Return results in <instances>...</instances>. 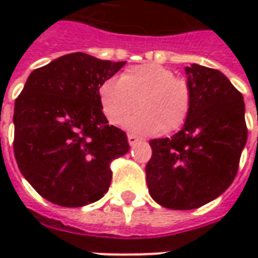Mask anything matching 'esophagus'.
<instances>
[{"mask_svg": "<svg viewBox=\"0 0 258 258\" xmlns=\"http://www.w3.org/2000/svg\"><path fill=\"white\" fill-rule=\"evenodd\" d=\"M139 141H141V139H139V138H138L136 135H132V134L127 135V142H129V145H131V146L136 145L138 142H139Z\"/></svg>", "mask_w": 258, "mask_h": 258, "instance_id": "obj_1", "label": "esophagus"}]
</instances>
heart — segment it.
Instances as JSON below:
<instances>
[{"label": "heart", "mask_w": 258, "mask_h": 258, "mask_svg": "<svg viewBox=\"0 0 258 258\" xmlns=\"http://www.w3.org/2000/svg\"><path fill=\"white\" fill-rule=\"evenodd\" d=\"M100 109L109 123L119 126L136 109L126 127L136 134L158 135L182 127L191 112L188 83L175 77L171 69L144 63L126 69L120 77H110L99 86Z\"/></svg>", "instance_id": "obj_1"}]
</instances>
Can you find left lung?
I'll return each instance as SVG.
<instances>
[{"label": "left lung", "instance_id": "1", "mask_svg": "<svg viewBox=\"0 0 258 258\" xmlns=\"http://www.w3.org/2000/svg\"><path fill=\"white\" fill-rule=\"evenodd\" d=\"M191 112L171 138L152 139L146 164L149 194L171 210H194L233 183L247 142L244 100L225 76L210 67H185Z\"/></svg>", "mask_w": 258, "mask_h": 258}]
</instances>
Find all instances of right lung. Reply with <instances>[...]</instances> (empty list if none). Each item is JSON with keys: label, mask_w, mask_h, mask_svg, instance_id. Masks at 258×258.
I'll use <instances>...</instances> for the list:
<instances>
[{"label": "right lung", "mask_w": 258, "mask_h": 258, "mask_svg": "<svg viewBox=\"0 0 258 258\" xmlns=\"http://www.w3.org/2000/svg\"><path fill=\"white\" fill-rule=\"evenodd\" d=\"M126 61L72 53L35 69L15 100L14 155L24 178L47 201L83 207L107 192L110 162L129 151L107 124L97 90Z\"/></svg>", "instance_id": "1"}]
</instances>
